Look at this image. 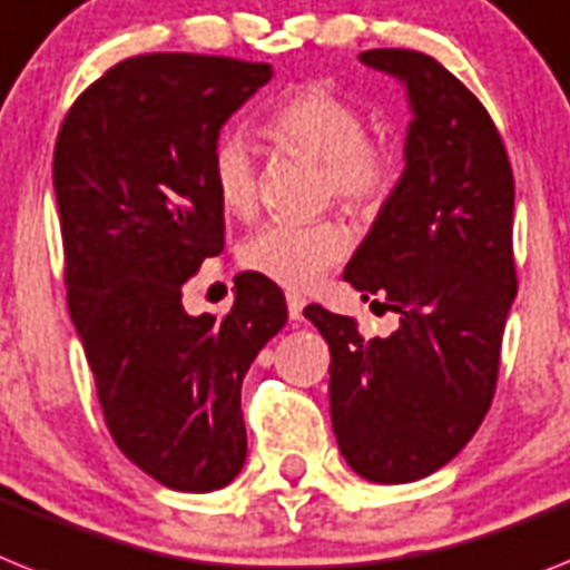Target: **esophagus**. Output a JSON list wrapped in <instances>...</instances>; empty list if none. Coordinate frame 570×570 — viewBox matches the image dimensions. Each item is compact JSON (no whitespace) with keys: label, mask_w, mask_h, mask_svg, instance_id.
Wrapping results in <instances>:
<instances>
[{"label":"esophagus","mask_w":570,"mask_h":570,"mask_svg":"<svg viewBox=\"0 0 570 570\" xmlns=\"http://www.w3.org/2000/svg\"><path fill=\"white\" fill-rule=\"evenodd\" d=\"M285 303H288V317L291 320H303V308H305V296L303 294L288 291V294H285Z\"/></svg>","instance_id":"1"}]
</instances>
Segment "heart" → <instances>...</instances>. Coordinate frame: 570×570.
<instances>
[{"label":"heart","instance_id":"obj_1","mask_svg":"<svg viewBox=\"0 0 570 570\" xmlns=\"http://www.w3.org/2000/svg\"><path fill=\"white\" fill-rule=\"evenodd\" d=\"M265 134L279 148L323 163V191L350 209H373L396 183V154L366 136V116L350 98L326 87H303L267 112ZM209 174L224 212L247 218L256 209V157L242 134H224L209 154ZM350 247L346 229L332 218L271 220L242 244L250 274L308 288Z\"/></svg>","mask_w":570,"mask_h":570}]
</instances>
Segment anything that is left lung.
<instances>
[{
    "label": "left lung",
    "instance_id": "8db88e82",
    "mask_svg": "<svg viewBox=\"0 0 570 570\" xmlns=\"http://www.w3.org/2000/svg\"><path fill=\"white\" fill-rule=\"evenodd\" d=\"M407 87L404 171L343 279L399 314L390 337L308 305L326 337L337 449L373 483H411L458 458L495 396L515 296V186L487 107L434 58L370 49Z\"/></svg>",
    "mask_w": 570,
    "mask_h": 570
}]
</instances>
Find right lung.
<instances>
[{
	"mask_svg": "<svg viewBox=\"0 0 570 570\" xmlns=\"http://www.w3.org/2000/svg\"><path fill=\"white\" fill-rule=\"evenodd\" d=\"M271 63L157 51L107 69L55 145L66 299L112 440L177 492L227 487L247 458L242 381L288 305L258 274L224 317H191L183 285L224 250L212 145Z\"/></svg>",
	"mask_w": 570,
	"mask_h": 570,
	"instance_id": "add662e5",
	"label": "right lung"
}]
</instances>
